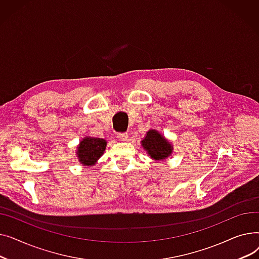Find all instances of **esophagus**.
I'll return each mask as SVG.
<instances>
[{
    "mask_svg": "<svg viewBox=\"0 0 259 259\" xmlns=\"http://www.w3.org/2000/svg\"><path fill=\"white\" fill-rule=\"evenodd\" d=\"M117 140L120 142H127L128 135L126 133H117Z\"/></svg>",
    "mask_w": 259,
    "mask_h": 259,
    "instance_id": "esophagus-1",
    "label": "esophagus"
}]
</instances>
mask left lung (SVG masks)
Wrapping results in <instances>:
<instances>
[{
    "instance_id": "left-lung-1",
    "label": "left lung",
    "mask_w": 259,
    "mask_h": 259,
    "mask_svg": "<svg viewBox=\"0 0 259 259\" xmlns=\"http://www.w3.org/2000/svg\"><path fill=\"white\" fill-rule=\"evenodd\" d=\"M141 145L148 156L160 161L168 158L173 152V145L156 129H150L141 141Z\"/></svg>"
}]
</instances>
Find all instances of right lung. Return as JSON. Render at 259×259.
<instances>
[{"label":"right lung","instance_id":"1","mask_svg":"<svg viewBox=\"0 0 259 259\" xmlns=\"http://www.w3.org/2000/svg\"><path fill=\"white\" fill-rule=\"evenodd\" d=\"M107 141L101 138L85 137L76 146L75 155L81 166L91 167L97 164L106 150Z\"/></svg>","mask_w":259,"mask_h":259}]
</instances>
